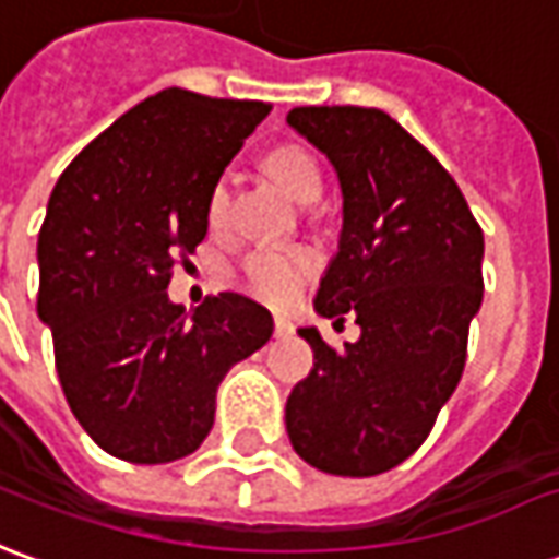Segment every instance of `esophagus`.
<instances>
[{
	"mask_svg": "<svg viewBox=\"0 0 559 559\" xmlns=\"http://www.w3.org/2000/svg\"><path fill=\"white\" fill-rule=\"evenodd\" d=\"M292 331H295V328H292V322H288V319H276V322H273V334L276 336H288Z\"/></svg>",
	"mask_w": 559,
	"mask_h": 559,
	"instance_id": "34e87169",
	"label": "esophagus"
}]
</instances>
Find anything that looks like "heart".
Instances as JSON below:
<instances>
[{
    "label": "heart",
    "mask_w": 559,
    "mask_h": 559,
    "mask_svg": "<svg viewBox=\"0 0 559 559\" xmlns=\"http://www.w3.org/2000/svg\"><path fill=\"white\" fill-rule=\"evenodd\" d=\"M267 171L288 195L310 204L322 192V174L307 150L280 146L267 156ZM207 219L213 231H223L228 219V180L213 186L207 198ZM319 271V255L307 247H259L243 261V286L264 304L286 307L307 288Z\"/></svg>",
    "instance_id": "1"
}]
</instances>
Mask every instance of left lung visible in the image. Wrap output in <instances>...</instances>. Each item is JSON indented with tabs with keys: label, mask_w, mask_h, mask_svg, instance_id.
<instances>
[{
	"label": "left lung",
	"mask_w": 559,
	"mask_h": 559,
	"mask_svg": "<svg viewBox=\"0 0 559 559\" xmlns=\"http://www.w3.org/2000/svg\"><path fill=\"white\" fill-rule=\"evenodd\" d=\"M286 122L328 156L343 192L316 310L361 324L343 349L298 331L312 370L288 394V439L322 473L379 476L425 442L461 382L485 237L451 174L385 110L292 108Z\"/></svg>",
	"instance_id": "obj_1"
}]
</instances>
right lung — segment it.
I'll return each instance as SVG.
<instances>
[{"label":"right lung","instance_id":"add662e5","mask_svg":"<svg viewBox=\"0 0 559 559\" xmlns=\"http://www.w3.org/2000/svg\"><path fill=\"white\" fill-rule=\"evenodd\" d=\"M271 105L162 90L83 146L38 231V319L62 394L98 449L171 463L204 442L216 388L273 334L271 312L223 292L168 300L174 261L207 235V198Z\"/></svg>","mask_w":559,"mask_h":559}]
</instances>
